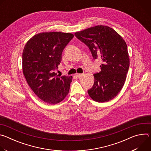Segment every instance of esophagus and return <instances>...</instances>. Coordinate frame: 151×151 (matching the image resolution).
<instances>
[{"label":"esophagus","instance_id":"esophagus-1","mask_svg":"<svg viewBox=\"0 0 151 151\" xmlns=\"http://www.w3.org/2000/svg\"><path fill=\"white\" fill-rule=\"evenodd\" d=\"M76 76H78V78H79V77H82V76H83V74H81V73H76Z\"/></svg>","mask_w":151,"mask_h":151}]
</instances>
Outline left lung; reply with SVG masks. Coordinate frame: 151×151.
Instances as JSON below:
<instances>
[{"instance_id":"8db88e82","label":"left lung","mask_w":151,"mask_h":151,"mask_svg":"<svg viewBox=\"0 0 151 151\" xmlns=\"http://www.w3.org/2000/svg\"><path fill=\"white\" fill-rule=\"evenodd\" d=\"M76 37L87 45L94 59L101 58L100 72L94 75V83L88 91L100 103L115 98L122 88L130 66L125 41L112 28L98 25L77 32Z\"/></svg>"}]
</instances>
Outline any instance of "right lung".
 Returning a JSON list of instances; mask_svg holds the SVG:
<instances>
[{"label": "right lung", "mask_w": 151, "mask_h": 151, "mask_svg": "<svg viewBox=\"0 0 151 151\" xmlns=\"http://www.w3.org/2000/svg\"><path fill=\"white\" fill-rule=\"evenodd\" d=\"M74 35L60 32H42L26 44L22 57L23 72L34 93L51 104L61 102L70 89L72 76L58 77L57 73L63 50Z\"/></svg>", "instance_id": "right-lung-1"}]
</instances>
